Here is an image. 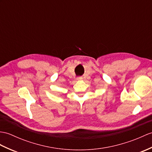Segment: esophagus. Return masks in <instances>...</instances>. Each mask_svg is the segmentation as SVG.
I'll use <instances>...</instances> for the list:
<instances>
[{"label":"esophagus","mask_w":152,"mask_h":152,"mask_svg":"<svg viewBox=\"0 0 152 152\" xmlns=\"http://www.w3.org/2000/svg\"><path fill=\"white\" fill-rule=\"evenodd\" d=\"M77 80H82V77H81V76H80V77H77Z\"/></svg>","instance_id":"obj_1"}]
</instances>
